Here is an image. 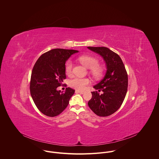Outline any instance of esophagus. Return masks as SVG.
Wrapping results in <instances>:
<instances>
[{"instance_id": "1", "label": "esophagus", "mask_w": 159, "mask_h": 159, "mask_svg": "<svg viewBox=\"0 0 159 159\" xmlns=\"http://www.w3.org/2000/svg\"><path fill=\"white\" fill-rule=\"evenodd\" d=\"M76 93H80V94H84V91H79V90H76V91H75Z\"/></svg>"}]
</instances>
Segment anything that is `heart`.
Returning <instances> with one entry per match:
<instances>
[{
	"label": "heart",
	"mask_w": 159,
	"mask_h": 159,
	"mask_svg": "<svg viewBox=\"0 0 159 159\" xmlns=\"http://www.w3.org/2000/svg\"><path fill=\"white\" fill-rule=\"evenodd\" d=\"M80 61L87 68L90 70L91 74L96 78H101L104 72L103 67L98 64V60L91 56L83 55L79 58ZM73 63L71 60H68L65 64V72L70 75L72 73ZM90 83L88 78L75 77L70 81V86L79 90H83Z\"/></svg>",
	"instance_id": "1"
}]
</instances>
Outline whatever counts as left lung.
Listing matches in <instances>:
<instances>
[{
	"instance_id": "left-lung-1",
	"label": "left lung",
	"mask_w": 159,
	"mask_h": 159,
	"mask_svg": "<svg viewBox=\"0 0 159 159\" xmlns=\"http://www.w3.org/2000/svg\"><path fill=\"white\" fill-rule=\"evenodd\" d=\"M100 55L106 63V72L103 79L93 88L88 106L98 116H107L115 113L121 106L127 92L128 75L120 57L105 47H88Z\"/></svg>"
}]
</instances>
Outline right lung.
<instances>
[{
	"label": "right lung",
	"instance_id": "right-lung-1",
	"mask_svg": "<svg viewBox=\"0 0 159 159\" xmlns=\"http://www.w3.org/2000/svg\"><path fill=\"white\" fill-rule=\"evenodd\" d=\"M78 51L54 49L43 54L33 67L30 93L37 108L48 116H55L68 106L75 90L66 88L65 92L57 89L66 78L65 63Z\"/></svg>",
	"mask_w": 159,
	"mask_h": 159
}]
</instances>
